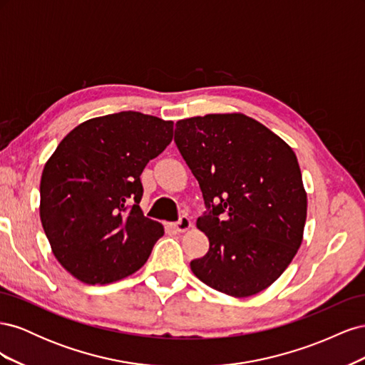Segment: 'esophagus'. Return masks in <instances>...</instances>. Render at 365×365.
<instances>
[{
	"mask_svg": "<svg viewBox=\"0 0 365 365\" xmlns=\"http://www.w3.org/2000/svg\"><path fill=\"white\" fill-rule=\"evenodd\" d=\"M172 227H173L175 231H180V233H182V231L190 230L193 225H192V220H190L189 217H187V216H181L178 222L172 224Z\"/></svg>",
	"mask_w": 365,
	"mask_h": 365,
	"instance_id": "1",
	"label": "esophagus"
}]
</instances>
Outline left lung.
<instances>
[{
	"label": "left lung",
	"mask_w": 365,
	"mask_h": 365,
	"mask_svg": "<svg viewBox=\"0 0 365 365\" xmlns=\"http://www.w3.org/2000/svg\"><path fill=\"white\" fill-rule=\"evenodd\" d=\"M175 143L208 208L196 225L210 248L190 262L193 274L231 297L267 289L303 240L307 196L294 150L239 113L176 121Z\"/></svg>",
	"instance_id": "left-lung-1"
}]
</instances>
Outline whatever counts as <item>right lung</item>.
<instances>
[{"mask_svg":"<svg viewBox=\"0 0 365 365\" xmlns=\"http://www.w3.org/2000/svg\"><path fill=\"white\" fill-rule=\"evenodd\" d=\"M173 121L135 111L86 120L43 165L41 222L54 257L86 284L138 271L164 235L140 208V175L169 146Z\"/></svg>","mask_w":365,"mask_h":365,"instance_id":"add662e5","label":"right lung"}]
</instances>
